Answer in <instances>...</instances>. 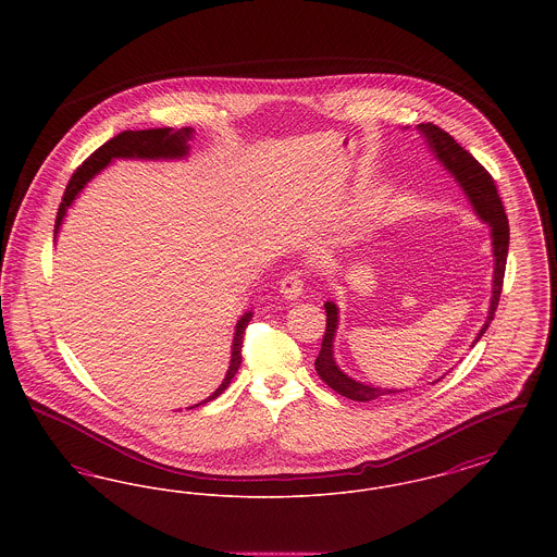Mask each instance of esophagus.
Segmentation results:
<instances>
[{
	"label": "esophagus",
	"instance_id": "34e87169",
	"mask_svg": "<svg viewBox=\"0 0 557 557\" xmlns=\"http://www.w3.org/2000/svg\"><path fill=\"white\" fill-rule=\"evenodd\" d=\"M302 288H305V282H302V277H300L298 271H292V273H288V275L280 282V294H282L286 300H296V298L302 294Z\"/></svg>",
	"mask_w": 557,
	"mask_h": 557
}]
</instances>
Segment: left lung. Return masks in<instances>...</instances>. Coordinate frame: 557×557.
<instances>
[{
    "label": "left lung",
    "instance_id": "1",
    "mask_svg": "<svg viewBox=\"0 0 557 557\" xmlns=\"http://www.w3.org/2000/svg\"><path fill=\"white\" fill-rule=\"evenodd\" d=\"M416 129L422 133V137L425 139L430 152L434 154V159L445 166V171L450 173L455 184H459V187L463 189V194L468 196L470 207L476 212L478 219L491 227V246H493V259H495L493 294H491L488 315H486V321L480 327L476 341H474V343H478L482 338V334L488 330V323L495 318L502 288H504L505 261H507V248H509V223H507V216H505L504 202L497 194V187H495L493 177L488 175V171L468 150H463L450 137L449 133L443 132L441 127H436L432 123H422ZM323 307H325V313H327V323H325V334H323V341H321V350H319L318 359H315V370H318L319 377L332 391H336L338 395L350 398V400H361V403L403 393L397 388H380V386L363 384L359 380H352L350 375H346L345 371L338 368V363L334 359V338H336V330H338V307L332 300H327Z\"/></svg>",
    "mask_w": 557,
    "mask_h": 557
}]
</instances>
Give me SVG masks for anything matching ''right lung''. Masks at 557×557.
Segmentation results:
<instances>
[{"mask_svg": "<svg viewBox=\"0 0 557 557\" xmlns=\"http://www.w3.org/2000/svg\"><path fill=\"white\" fill-rule=\"evenodd\" d=\"M194 137L191 127L184 129H171V127H160V129H141V132H123L116 137L108 139L104 146H100L89 159L81 164L75 171V175L71 177L64 198L60 202V209L55 214V225H53V239L58 236L62 221L66 216V211L73 207V202L77 200L83 187L87 186L96 175H100L112 160L133 159V160H182L189 154V139ZM252 313L246 311L236 323V332H234V345H232V359H230V370L225 373L223 382L219 384V388L212 393L211 397L205 398L198 405H205L212 398L219 397L234 380L239 363H242V338H244V330L250 323ZM198 405H191L187 409H194Z\"/></svg>", "mask_w": 557, "mask_h": 557, "instance_id": "add662e5", "label": "right lung"}]
</instances>
